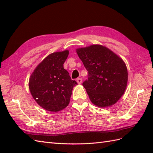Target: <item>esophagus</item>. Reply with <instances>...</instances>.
Listing matches in <instances>:
<instances>
[{
  "instance_id": "obj_1",
  "label": "esophagus",
  "mask_w": 153,
  "mask_h": 153,
  "mask_svg": "<svg viewBox=\"0 0 153 153\" xmlns=\"http://www.w3.org/2000/svg\"><path fill=\"white\" fill-rule=\"evenodd\" d=\"M76 81H77V83H78V84H82L83 79H82V78H81V77H79V78H77L76 79Z\"/></svg>"
}]
</instances>
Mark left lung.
Here are the masks:
<instances>
[{
    "label": "left lung",
    "mask_w": 153,
    "mask_h": 153,
    "mask_svg": "<svg viewBox=\"0 0 153 153\" xmlns=\"http://www.w3.org/2000/svg\"><path fill=\"white\" fill-rule=\"evenodd\" d=\"M88 71L83 83L91 101L99 107L112 106L123 95L128 83L124 62L106 47L93 45L76 49Z\"/></svg>",
    "instance_id": "left-lung-1"
}]
</instances>
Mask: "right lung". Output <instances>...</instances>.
<instances>
[{
    "label": "right lung",
    "mask_w": 153,
    "mask_h": 153,
    "mask_svg": "<svg viewBox=\"0 0 153 153\" xmlns=\"http://www.w3.org/2000/svg\"><path fill=\"white\" fill-rule=\"evenodd\" d=\"M68 54L66 50L48 55L30 76L29 88L32 97L48 111L58 112L66 108L74 87L77 84L64 68Z\"/></svg>",
    "instance_id": "1"
}]
</instances>
